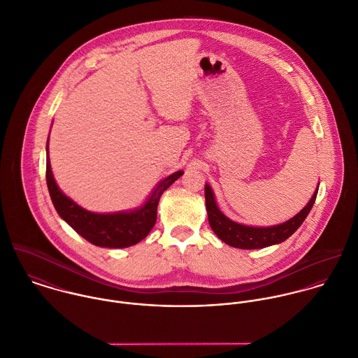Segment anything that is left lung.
Returning <instances> with one entry per match:
<instances>
[{
	"mask_svg": "<svg viewBox=\"0 0 358 358\" xmlns=\"http://www.w3.org/2000/svg\"><path fill=\"white\" fill-rule=\"evenodd\" d=\"M317 187L313 198L310 202L290 220L285 223L268 226V227H255L247 226L229 219L217 206L213 189L209 184H205V201H206V210H208V220L215 231V234L227 245L241 250H259L266 248L275 244H280L286 241L297 229L303 224L306 217L308 216L310 210L315 203V198L318 194Z\"/></svg>",
	"mask_w": 358,
	"mask_h": 358,
	"instance_id": "obj_1",
	"label": "left lung"
}]
</instances>
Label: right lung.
Listing matches in <instances>:
<instances>
[{
  "mask_svg": "<svg viewBox=\"0 0 358 358\" xmlns=\"http://www.w3.org/2000/svg\"><path fill=\"white\" fill-rule=\"evenodd\" d=\"M45 150V180L50 198L57 213L79 236L93 245L103 248H127L143 240L156 223L157 205L162 194L184 174V171L180 170L163 178L155 187L148 199L138 208L114 213H96L79 206L59 189L50 166L48 139Z\"/></svg>",
  "mask_w": 358,
  "mask_h": 358,
  "instance_id": "1",
  "label": "right lung"
}]
</instances>
